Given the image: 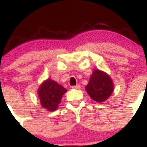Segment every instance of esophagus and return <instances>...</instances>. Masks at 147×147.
<instances>
[{
	"instance_id": "esophagus-1",
	"label": "esophagus",
	"mask_w": 147,
	"mask_h": 147,
	"mask_svg": "<svg viewBox=\"0 0 147 147\" xmlns=\"http://www.w3.org/2000/svg\"><path fill=\"white\" fill-rule=\"evenodd\" d=\"M72 88H75V89H79L81 88L80 85H76V86H72Z\"/></svg>"
}]
</instances>
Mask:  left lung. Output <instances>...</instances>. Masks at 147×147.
<instances>
[{"mask_svg": "<svg viewBox=\"0 0 147 147\" xmlns=\"http://www.w3.org/2000/svg\"><path fill=\"white\" fill-rule=\"evenodd\" d=\"M86 90L93 100L102 102L111 96L113 90V84L107 74L95 70L86 86Z\"/></svg>", "mask_w": 147, "mask_h": 147, "instance_id": "1", "label": "left lung"}]
</instances>
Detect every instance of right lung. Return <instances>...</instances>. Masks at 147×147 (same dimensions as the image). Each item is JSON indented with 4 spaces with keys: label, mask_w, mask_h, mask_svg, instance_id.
<instances>
[{
    "label": "right lung",
    "mask_w": 147,
    "mask_h": 147,
    "mask_svg": "<svg viewBox=\"0 0 147 147\" xmlns=\"http://www.w3.org/2000/svg\"><path fill=\"white\" fill-rule=\"evenodd\" d=\"M67 90L52 79H48L38 88V93L41 106L50 111L58 108L62 96Z\"/></svg>",
    "instance_id": "right-lung-1"
}]
</instances>
